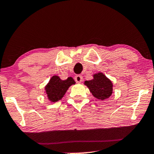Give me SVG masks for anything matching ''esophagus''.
I'll return each mask as SVG.
<instances>
[{
  "mask_svg": "<svg viewBox=\"0 0 154 154\" xmlns=\"http://www.w3.org/2000/svg\"><path fill=\"white\" fill-rule=\"evenodd\" d=\"M83 80V77L81 75H77L75 77V81H76V83H81Z\"/></svg>",
  "mask_w": 154,
  "mask_h": 154,
  "instance_id": "34e87169",
  "label": "esophagus"
}]
</instances>
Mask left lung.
Here are the masks:
<instances>
[{"label":"left lung","instance_id":"left-lung-1","mask_svg":"<svg viewBox=\"0 0 154 154\" xmlns=\"http://www.w3.org/2000/svg\"><path fill=\"white\" fill-rule=\"evenodd\" d=\"M92 95L97 99L104 100L109 98L112 93V84L104 74L99 73L94 75V79L85 81Z\"/></svg>","mask_w":154,"mask_h":154}]
</instances>
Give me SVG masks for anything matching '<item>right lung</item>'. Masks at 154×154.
I'll return each instance as SVG.
<instances>
[{
	"mask_svg": "<svg viewBox=\"0 0 154 154\" xmlns=\"http://www.w3.org/2000/svg\"><path fill=\"white\" fill-rule=\"evenodd\" d=\"M73 78L69 77L66 80L63 81L57 75L51 78L50 82L45 87V91L48 95L49 100L52 102L60 100L64 96L67 90L71 85L75 84Z\"/></svg>",
	"mask_w": 154,
	"mask_h": 154,
	"instance_id": "right-lung-1",
	"label": "right lung"
}]
</instances>
